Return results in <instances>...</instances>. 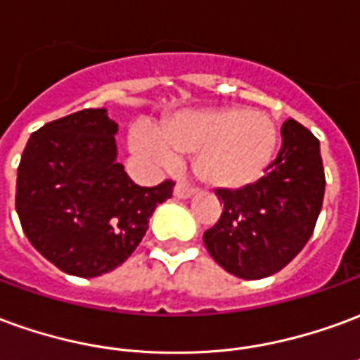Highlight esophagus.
I'll use <instances>...</instances> for the list:
<instances>
[{"mask_svg":"<svg viewBox=\"0 0 360 360\" xmlns=\"http://www.w3.org/2000/svg\"><path fill=\"white\" fill-rule=\"evenodd\" d=\"M173 195H175L177 198H188L195 195V188L188 187V185H185V183H177L175 188H173Z\"/></svg>","mask_w":360,"mask_h":360,"instance_id":"1","label":"esophagus"}]
</instances>
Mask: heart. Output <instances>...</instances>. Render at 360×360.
<instances>
[{"label": "heart", "mask_w": 360, "mask_h": 360, "mask_svg": "<svg viewBox=\"0 0 360 360\" xmlns=\"http://www.w3.org/2000/svg\"><path fill=\"white\" fill-rule=\"evenodd\" d=\"M130 150L154 167H173L177 154H195V172L216 188H243L261 179L278 144L275 120L245 107L185 110L160 130L134 127Z\"/></svg>", "instance_id": "1"}]
</instances>
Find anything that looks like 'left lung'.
I'll list each match as a JSON object with an SVG mask.
<instances>
[{"instance_id": "obj_1", "label": "left lung", "mask_w": 360, "mask_h": 360, "mask_svg": "<svg viewBox=\"0 0 360 360\" xmlns=\"http://www.w3.org/2000/svg\"><path fill=\"white\" fill-rule=\"evenodd\" d=\"M281 136V152L265 177L236 191H216L222 216L202 236L210 257L248 281L275 275L302 251L323 202L318 138L294 119L285 120Z\"/></svg>"}]
</instances>
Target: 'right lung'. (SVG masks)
Wrapping results in <instances>:
<instances>
[{
  "mask_svg": "<svg viewBox=\"0 0 360 360\" xmlns=\"http://www.w3.org/2000/svg\"><path fill=\"white\" fill-rule=\"evenodd\" d=\"M117 122L84 109L32 132L17 169L15 208L42 257L68 275L99 276L122 265L173 181L134 185L117 162Z\"/></svg>",
  "mask_w": 360,
  "mask_h": 360,
  "instance_id": "1",
  "label": "right lung"
}]
</instances>
